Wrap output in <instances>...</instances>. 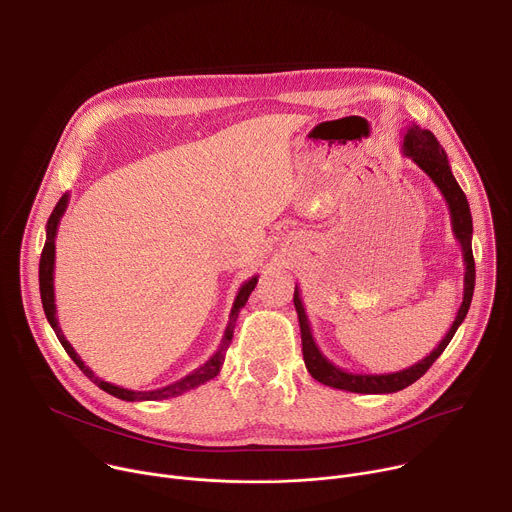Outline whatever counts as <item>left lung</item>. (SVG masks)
<instances>
[{
    "mask_svg": "<svg viewBox=\"0 0 512 512\" xmlns=\"http://www.w3.org/2000/svg\"><path fill=\"white\" fill-rule=\"evenodd\" d=\"M401 152H403V156L411 158L433 180V184L440 188V192L444 194V198L448 202L450 216H452V231H454V235H456V239L462 247L464 265H466V271H464V298H462V306H460V310L456 314V320L450 326L448 334L425 358L415 362L413 367L397 371V373H389V375H362V373L358 375V373H348V371L336 367V364H332L322 354V350L318 348V344L312 336L310 320L306 316L300 289L296 285L294 306H296L298 320H300L302 352H304L306 369L316 381H320L328 387H334V389L350 391V393H367V395L397 393V391L413 385L417 379H421L427 373L431 364L437 360V356H440L446 350V346L454 338L456 330L464 322V318L470 310L472 294H474L476 267H474V255H472V214H470L466 194L462 192L460 184L456 182V178L452 174V168H450V162H448V156H446L444 148L429 129H421L419 125L413 123L411 127H407V131L403 135Z\"/></svg>",
    "mask_w": 512,
    "mask_h": 512,
    "instance_id": "1",
    "label": "left lung"
}]
</instances>
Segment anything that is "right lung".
Wrapping results in <instances>:
<instances>
[{
  "mask_svg": "<svg viewBox=\"0 0 512 512\" xmlns=\"http://www.w3.org/2000/svg\"><path fill=\"white\" fill-rule=\"evenodd\" d=\"M68 194H62V198L58 200V204L54 206L48 223H46V243H44V249H42V257H40V298H42V308H44V314H46V320L50 322L56 338L60 340V344L64 346V350L68 352V356L75 360L77 367L99 387L103 389L105 393L117 397V399H123V401H162V399H170V397H178L194 387H200L204 385L206 381L214 379L218 373H221V367L225 362V354H227V348L233 340V332H235V322L239 318V312L241 308L247 304L251 291L255 289L257 285V275H253L251 279H247L239 294L235 298V304H233V310H231V316H229V324H227V330H225V336L221 340V344H218V350L202 364L200 369H196L194 373L186 375L184 379L168 385V387H162V389H154V391H131V389H123V387H117V385H111L103 379H99L87 364L81 360V356L77 354V350L70 346V342L66 340V336L62 334L60 326H58V320H56V304H54V255H56V233H58V225H60V218L68 206Z\"/></svg>",
  "mask_w": 512,
  "mask_h": 512,
  "instance_id": "obj_1",
  "label": "right lung"
}]
</instances>
